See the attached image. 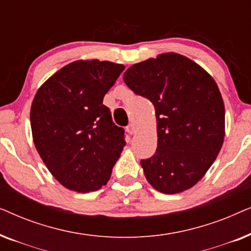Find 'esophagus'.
<instances>
[{
  "mask_svg": "<svg viewBox=\"0 0 251 251\" xmlns=\"http://www.w3.org/2000/svg\"><path fill=\"white\" fill-rule=\"evenodd\" d=\"M126 132L130 133V135H133V133H135V131H136V128H135V126L132 125V123H130V125L126 128Z\"/></svg>",
  "mask_w": 251,
  "mask_h": 251,
  "instance_id": "obj_1",
  "label": "esophagus"
}]
</instances>
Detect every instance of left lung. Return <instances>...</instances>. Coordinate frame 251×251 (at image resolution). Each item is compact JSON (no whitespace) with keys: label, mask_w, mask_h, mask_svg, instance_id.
Listing matches in <instances>:
<instances>
[{"label":"left lung","mask_w":251,"mask_h":251,"mask_svg":"<svg viewBox=\"0 0 251 251\" xmlns=\"http://www.w3.org/2000/svg\"><path fill=\"white\" fill-rule=\"evenodd\" d=\"M123 80L155 108L156 152L140 161L147 181L164 194L193 187L224 142L225 107L215 80L200 65L175 52L132 65Z\"/></svg>","instance_id":"left-lung-1"}]
</instances>
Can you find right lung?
Returning a JSON list of instances; mask_svg holds the SVG:
<instances>
[{
  "mask_svg": "<svg viewBox=\"0 0 251 251\" xmlns=\"http://www.w3.org/2000/svg\"><path fill=\"white\" fill-rule=\"evenodd\" d=\"M125 70L111 61L76 60L48 78L30 107L33 140L52 176L78 193L107 184L126 145L104 96Z\"/></svg>",
  "mask_w": 251,
  "mask_h": 251,
  "instance_id": "obj_1",
  "label": "right lung"
}]
</instances>
